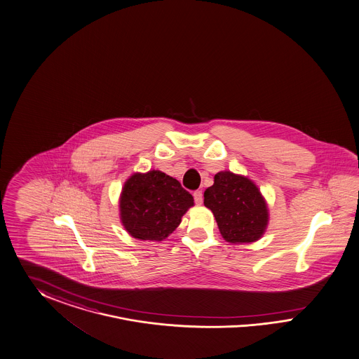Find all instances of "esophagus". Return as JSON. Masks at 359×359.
<instances>
[{
    "instance_id": "34e87169",
    "label": "esophagus",
    "mask_w": 359,
    "mask_h": 359,
    "mask_svg": "<svg viewBox=\"0 0 359 359\" xmlns=\"http://www.w3.org/2000/svg\"><path fill=\"white\" fill-rule=\"evenodd\" d=\"M194 197H195V203L197 205L203 204V192L201 191H196Z\"/></svg>"
}]
</instances>
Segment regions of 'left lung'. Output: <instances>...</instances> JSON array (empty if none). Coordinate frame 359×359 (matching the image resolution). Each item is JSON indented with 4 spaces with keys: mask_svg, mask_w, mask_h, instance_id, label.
<instances>
[{
    "mask_svg": "<svg viewBox=\"0 0 359 359\" xmlns=\"http://www.w3.org/2000/svg\"><path fill=\"white\" fill-rule=\"evenodd\" d=\"M204 205L212 210L222 238L229 243L261 239L269 225L267 201L258 185L243 175L219 171L204 192Z\"/></svg>",
    "mask_w": 359,
    "mask_h": 359,
    "instance_id": "obj_1",
    "label": "left lung"
}]
</instances>
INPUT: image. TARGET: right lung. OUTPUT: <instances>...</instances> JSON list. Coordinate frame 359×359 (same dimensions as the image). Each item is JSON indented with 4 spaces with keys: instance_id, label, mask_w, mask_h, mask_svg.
Here are the masks:
<instances>
[{
    "instance_id": "add662e5",
    "label": "right lung",
    "mask_w": 359,
    "mask_h": 359,
    "mask_svg": "<svg viewBox=\"0 0 359 359\" xmlns=\"http://www.w3.org/2000/svg\"><path fill=\"white\" fill-rule=\"evenodd\" d=\"M120 218L125 230L141 241H163L195 205L192 195L159 170L134 172L121 191Z\"/></svg>"
}]
</instances>
